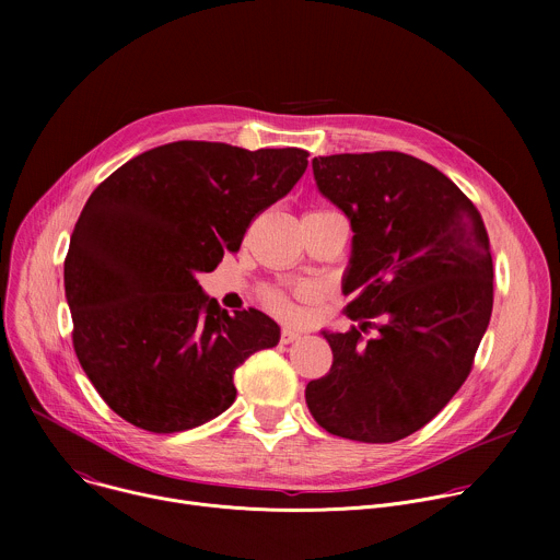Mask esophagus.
<instances>
[{
    "label": "esophagus",
    "instance_id": "obj_1",
    "mask_svg": "<svg viewBox=\"0 0 560 560\" xmlns=\"http://www.w3.org/2000/svg\"><path fill=\"white\" fill-rule=\"evenodd\" d=\"M296 339H301V332L290 330V328H283V330H281V343H283V346H288V343H292V341H296Z\"/></svg>",
    "mask_w": 560,
    "mask_h": 560
}]
</instances>
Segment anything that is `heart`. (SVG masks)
I'll return each mask as SVG.
<instances>
[{
  "label": "heart",
  "mask_w": 560,
  "mask_h": 560,
  "mask_svg": "<svg viewBox=\"0 0 560 560\" xmlns=\"http://www.w3.org/2000/svg\"><path fill=\"white\" fill-rule=\"evenodd\" d=\"M266 301H268V305H270L277 314H281V316L292 314V303H290L288 294H283V292H279V290H270V292L266 294Z\"/></svg>",
  "instance_id": "b5f03b06"
}]
</instances>
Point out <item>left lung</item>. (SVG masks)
<instances>
[{"mask_svg":"<svg viewBox=\"0 0 560 560\" xmlns=\"http://www.w3.org/2000/svg\"><path fill=\"white\" fill-rule=\"evenodd\" d=\"M312 171L354 232L343 292L359 326L324 332L332 368L307 383L305 404L330 434L401 441L471 370L494 303L490 236L458 186L412 154L314 156Z\"/></svg>","mask_w":560,"mask_h":560,"instance_id":"left-lung-1","label":"left lung"}]
</instances>
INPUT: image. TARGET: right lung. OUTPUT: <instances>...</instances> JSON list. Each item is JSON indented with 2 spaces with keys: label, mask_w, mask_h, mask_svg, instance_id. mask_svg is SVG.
<instances>
[{
  "label": "right lung",
  "mask_w": 560,
  "mask_h": 560,
  "mask_svg": "<svg viewBox=\"0 0 560 560\" xmlns=\"http://www.w3.org/2000/svg\"><path fill=\"white\" fill-rule=\"evenodd\" d=\"M307 168L301 148L175 141L137 154L89 197L63 261L72 346L128 423L173 434L225 412L234 370L279 343L255 307L228 314L197 275Z\"/></svg>",
  "instance_id": "right-lung-1"
}]
</instances>
